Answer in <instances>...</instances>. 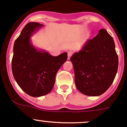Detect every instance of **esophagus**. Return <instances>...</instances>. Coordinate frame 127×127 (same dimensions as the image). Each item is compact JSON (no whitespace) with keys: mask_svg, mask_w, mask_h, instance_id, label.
Returning <instances> with one entry per match:
<instances>
[{"mask_svg":"<svg viewBox=\"0 0 127 127\" xmlns=\"http://www.w3.org/2000/svg\"><path fill=\"white\" fill-rule=\"evenodd\" d=\"M71 56H72V53H68V58H70V57Z\"/></svg>","mask_w":127,"mask_h":127,"instance_id":"esophagus-1","label":"esophagus"}]
</instances>
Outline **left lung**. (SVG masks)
Masks as SVG:
<instances>
[{"mask_svg": "<svg viewBox=\"0 0 127 127\" xmlns=\"http://www.w3.org/2000/svg\"><path fill=\"white\" fill-rule=\"evenodd\" d=\"M76 87L90 96L102 95L113 83L118 66L113 39L105 29L86 41L81 50L70 58Z\"/></svg>", "mask_w": 127, "mask_h": 127, "instance_id": "1", "label": "left lung"}]
</instances>
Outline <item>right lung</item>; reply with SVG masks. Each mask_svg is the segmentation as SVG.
Returning <instances> with one entry per match:
<instances>
[{
    "instance_id": "add662e5",
    "label": "right lung",
    "mask_w": 127,
    "mask_h": 127,
    "mask_svg": "<svg viewBox=\"0 0 127 127\" xmlns=\"http://www.w3.org/2000/svg\"><path fill=\"white\" fill-rule=\"evenodd\" d=\"M42 26L37 22L25 26L14 42L12 60L14 79L25 93L34 97L50 93L57 72L67 59V53L53 56L32 45L31 36Z\"/></svg>"
}]
</instances>
